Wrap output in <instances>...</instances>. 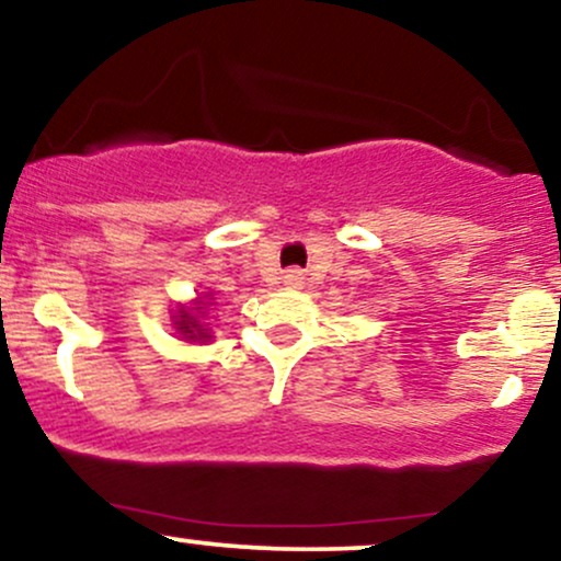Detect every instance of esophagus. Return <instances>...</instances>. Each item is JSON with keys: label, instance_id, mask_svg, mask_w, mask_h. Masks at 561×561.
<instances>
[{"label": "esophagus", "instance_id": "34e87169", "mask_svg": "<svg viewBox=\"0 0 561 561\" xmlns=\"http://www.w3.org/2000/svg\"><path fill=\"white\" fill-rule=\"evenodd\" d=\"M282 282H285L287 287H302V274L298 272V268H289V272H285V276H282Z\"/></svg>", "mask_w": 561, "mask_h": 561}]
</instances>
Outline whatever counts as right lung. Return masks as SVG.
<instances>
[{
	"instance_id": "right-lung-1",
	"label": "right lung",
	"mask_w": 561,
	"mask_h": 561,
	"mask_svg": "<svg viewBox=\"0 0 561 561\" xmlns=\"http://www.w3.org/2000/svg\"><path fill=\"white\" fill-rule=\"evenodd\" d=\"M210 300H214L210 295H197L195 302H190V306H182V302L176 306V317H171L173 330H176L179 337L186 340V343H208V340L214 337L203 321Z\"/></svg>"
}]
</instances>
